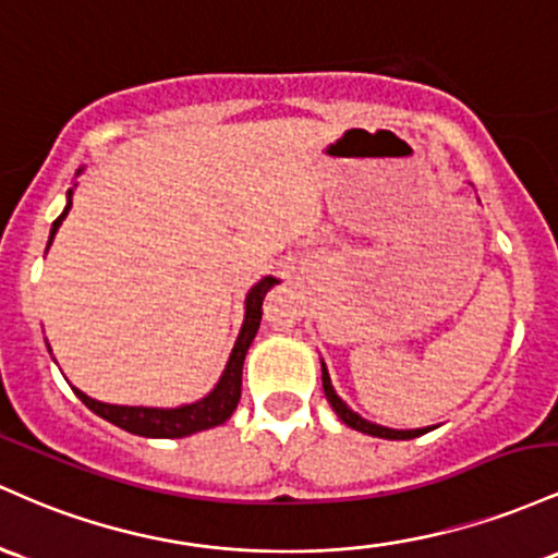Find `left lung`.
<instances>
[{"label": "left lung", "instance_id": "obj_1", "mask_svg": "<svg viewBox=\"0 0 558 558\" xmlns=\"http://www.w3.org/2000/svg\"><path fill=\"white\" fill-rule=\"evenodd\" d=\"M322 385H324V396H327V400L331 403V409H335V414L340 416L342 422L348 424V427L359 429V432H363V435L385 437V440H414V437L424 435V432H429V429H390V427H379V424L366 422V418L355 414L353 409H348V403H342V398L337 396L335 387H331L327 366H322Z\"/></svg>", "mask_w": 558, "mask_h": 558}]
</instances>
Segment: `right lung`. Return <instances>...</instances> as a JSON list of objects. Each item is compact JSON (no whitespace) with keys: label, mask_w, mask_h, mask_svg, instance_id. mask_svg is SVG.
Returning <instances> with one entry per match:
<instances>
[{"label":"right lung","mask_w":558,"mask_h":558,"mask_svg":"<svg viewBox=\"0 0 558 558\" xmlns=\"http://www.w3.org/2000/svg\"><path fill=\"white\" fill-rule=\"evenodd\" d=\"M73 199L71 192H68V205L62 210V216L58 221L52 223V236H49V245H52L54 234H58L62 218L68 216L71 210ZM277 284V279L266 277L260 279L258 284L250 290L247 295V313H245V324H242L240 337H236V345L231 350L229 363H227V372H223L221 381L216 385V390L210 392L208 398L197 400L192 405H181V409H142V405H110V403H99L84 392L76 390V396L84 400L86 405L99 414L108 422L116 424V427L134 432V435L142 437H186V435H195V432L218 427L223 424L227 418L234 414L236 403H240L242 396V363H245L247 348L253 342L255 331L260 327V305L266 292Z\"/></svg>","instance_id":"add662e5"}]
</instances>
